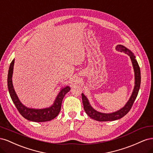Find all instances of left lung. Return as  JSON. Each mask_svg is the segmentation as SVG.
<instances>
[{"label":"left lung","mask_w":153,"mask_h":153,"mask_svg":"<svg viewBox=\"0 0 153 153\" xmlns=\"http://www.w3.org/2000/svg\"><path fill=\"white\" fill-rule=\"evenodd\" d=\"M115 50L118 51V52H124L128 54L129 57H130L134 69V73H135V85H134L133 90L130 98H129V100L127 101L126 105L122 108L116 111V112H114L112 113H102L96 110L94 108L92 107V106L91 105L87 97L82 93V103L86 114L91 118L98 121H112L123 117L130 110L134 101L136 100V98L138 93V91H139L140 89L141 82L140 69L135 59V56L130 50H129L126 47H125L124 46L121 45H117L116 47H115Z\"/></svg>","instance_id":"obj_1"}]
</instances>
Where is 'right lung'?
Wrapping results in <instances>:
<instances>
[{
	"mask_svg": "<svg viewBox=\"0 0 153 153\" xmlns=\"http://www.w3.org/2000/svg\"><path fill=\"white\" fill-rule=\"evenodd\" d=\"M14 63H15V59L13 60L10 64V68H9L7 75V87L11 98L14 104L16 106L18 112L24 118L33 122L39 123L49 121L53 119L55 117H56L60 112V110H61L62 101L64 97L67 92L70 91L71 88L69 86L61 88L53 103L49 107L41 109L27 107V106L22 103L20 100L18 98L15 89H14L12 81Z\"/></svg>",
	"mask_w": 153,
	"mask_h": 153,
	"instance_id": "add662e5",
	"label": "right lung"
}]
</instances>
